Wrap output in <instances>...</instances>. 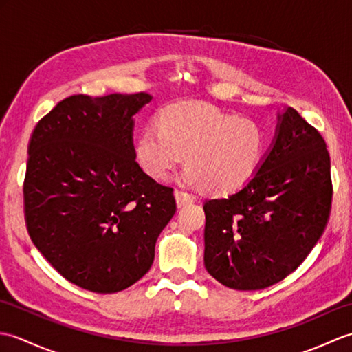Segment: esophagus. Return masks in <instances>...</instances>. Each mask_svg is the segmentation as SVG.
<instances>
[{"mask_svg": "<svg viewBox=\"0 0 352 352\" xmlns=\"http://www.w3.org/2000/svg\"><path fill=\"white\" fill-rule=\"evenodd\" d=\"M174 197H175V203L178 207H184V206L192 204L197 201L195 197L190 195V193H188V192H183V190H175Z\"/></svg>", "mask_w": 352, "mask_h": 352, "instance_id": "1", "label": "esophagus"}]
</instances>
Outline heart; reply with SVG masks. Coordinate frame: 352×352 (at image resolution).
<instances>
[{
    "mask_svg": "<svg viewBox=\"0 0 352 352\" xmlns=\"http://www.w3.org/2000/svg\"><path fill=\"white\" fill-rule=\"evenodd\" d=\"M267 139L252 119L234 118L206 102L172 104L159 125L149 124L136 140V159L154 180H168L188 154L183 180L212 195L241 190L265 160Z\"/></svg>",
    "mask_w": 352,
    "mask_h": 352,
    "instance_id": "1",
    "label": "heart"
}]
</instances>
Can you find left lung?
<instances>
[{
	"label": "left lung",
	"mask_w": 352,
	"mask_h": 352,
	"mask_svg": "<svg viewBox=\"0 0 352 352\" xmlns=\"http://www.w3.org/2000/svg\"><path fill=\"white\" fill-rule=\"evenodd\" d=\"M331 197L325 140L287 107L256 177L228 198L204 203L207 272L236 290L284 280L322 236Z\"/></svg>",
	"instance_id": "8db88e82"
}]
</instances>
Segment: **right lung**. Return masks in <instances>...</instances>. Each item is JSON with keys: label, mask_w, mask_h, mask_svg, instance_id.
I'll list each match as a JSON object with an SVG mask.
<instances>
[{"label": "right lung", "mask_w": 352, "mask_h": 352, "mask_svg": "<svg viewBox=\"0 0 352 352\" xmlns=\"http://www.w3.org/2000/svg\"><path fill=\"white\" fill-rule=\"evenodd\" d=\"M145 92L72 95L32 134L25 222L37 250L78 287L115 294L144 276L175 213L174 189L138 164L133 116Z\"/></svg>", "instance_id": "right-lung-1"}]
</instances>
